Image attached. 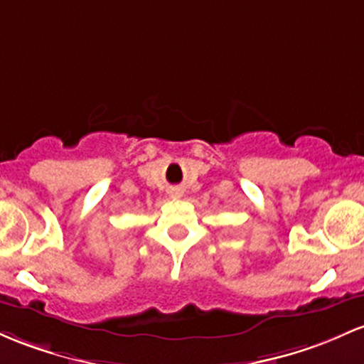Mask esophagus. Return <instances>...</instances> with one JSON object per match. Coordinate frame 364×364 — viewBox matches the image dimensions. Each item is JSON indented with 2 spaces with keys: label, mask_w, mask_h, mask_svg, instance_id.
<instances>
[{
  "label": "esophagus",
  "mask_w": 364,
  "mask_h": 364,
  "mask_svg": "<svg viewBox=\"0 0 364 364\" xmlns=\"http://www.w3.org/2000/svg\"><path fill=\"white\" fill-rule=\"evenodd\" d=\"M174 197H179V191H178V190L174 191Z\"/></svg>",
  "instance_id": "34e87169"
}]
</instances>
